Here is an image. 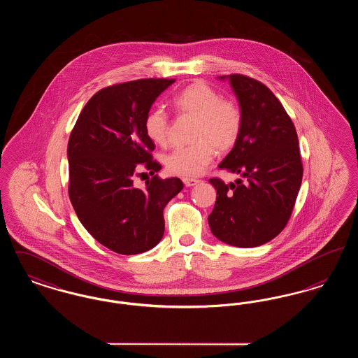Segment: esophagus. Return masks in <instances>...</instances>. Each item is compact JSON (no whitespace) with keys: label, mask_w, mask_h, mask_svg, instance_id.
Here are the masks:
<instances>
[{"label":"esophagus","mask_w":358,"mask_h":358,"mask_svg":"<svg viewBox=\"0 0 358 358\" xmlns=\"http://www.w3.org/2000/svg\"><path fill=\"white\" fill-rule=\"evenodd\" d=\"M182 181H184L185 187H194V185H197V184L200 182V181H199V180H196V178H184Z\"/></svg>","instance_id":"esophagus-1"}]
</instances>
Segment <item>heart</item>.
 Returning <instances> with one entry per match:
<instances>
[{"label": "heart", "mask_w": 358, "mask_h": 358, "mask_svg": "<svg viewBox=\"0 0 358 358\" xmlns=\"http://www.w3.org/2000/svg\"><path fill=\"white\" fill-rule=\"evenodd\" d=\"M180 115L196 120L192 129V145L177 148L164 157L166 169L174 176L196 177L212 162L215 154L228 153L236 145L243 130V113L238 103L222 98L210 85L194 82L182 88L173 99ZM146 136L155 145H165L171 120L166 111L155 106L143 120Z\"/></svg>", "instance_id": "b5f03b06"}]
</instances>
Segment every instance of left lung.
Instances as JSON below:
<instances>
[{"instance_id": "left-lung-1", "label": "left lung", "mask_w": 358, "mask_h": 358, "mask_svg": "<svg viewBox=\"0 0 358 358\" xmlns=\"http://www.w3.org/2000/svg\"><path fill=\"white\" fill-rule=\"evenodd\" d=\"M229 82L243 113V130L219 168L244 180L225 184L209 178L217 197L208 222L219 240L251 248L276 238L287 225L303 165L295 126L273 91L241 73L229 75Z\"/></svg>"}]
</instances>
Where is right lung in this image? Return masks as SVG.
I'll list each match as a JSON object with an SVG mask.
<instances>
[{
	"mask_svg": "<svg viewBox=\"0 0 358 358\" xmlns=\"http://www.w3.org/2000/svg\"><path fill=\"white\" fill-rule=\"evenodd\" d=\"M176 79H138L99 90L79 114L69 141V194L85 229L108 250L136 255L164 236V208L184 184L162 180L143 130L154 101ZM139 167L152 178L134 187Z\"/></svg>",
	"mask_w": 358,
	"mask_h": 358,
	"instance_id": "add662e5",
	"label": "right lung"
}]
</instances>
